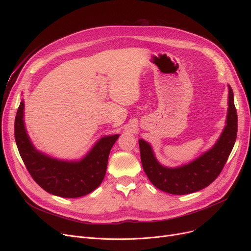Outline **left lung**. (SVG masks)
Segmentation results:
<instances>
[{"instance_id":"obj_1","label":"left lung","mask_w":251,"mask_h":251,"mask_svg":"<svg viewBox=\"0 0 251 251\" xmlns=\"http://www.w3.org/2000/svg\"><path fill=\"white\" fill-rule=\"evenodd\" d=\"M226 126L215 146L192 162L175 168L163 166L156 160L149 142L139 139L141 164L152 185L160 190L176 195L200 191L220 175L233 150L237 137V112L230 85Z\"/></svg>"}]
</instances>
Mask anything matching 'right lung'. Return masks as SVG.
Wrapping results in <instances>:
<instances>
[{
    "mask_svg": "<svg viewBox=\"0 0 251 251\" xmlns=\"http://www.w3.org/2000/svg\"><path fill=\"white\" fill-rule=\"evenodd\" d=\"M23 118L24 100H21L15 118V140L26 169L39 186L50 194L76 199L100 185L107 171L110 151L119 134L100 138L80 160H59L35 149Z\"/></svg>",
    "mask_w": 251,
    "mask_h": 251,
    "instance_id": "obj_1",
    "label": "right lung"
}]
</instances>
